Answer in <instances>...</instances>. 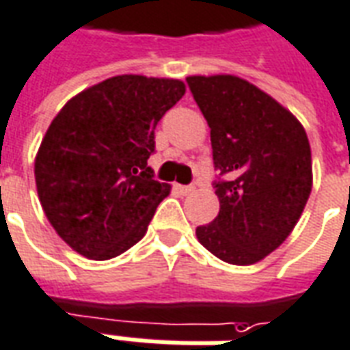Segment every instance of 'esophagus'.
I'll return each instance as SVG.
<instances>
[{
  "instance_id": "1",
  "label": "esophagus",
  "mask_w": 350,
  "mask_h": 350,
  "mask_svg": "<svg viewBox=\"0 0 350 350\" xmlns=\"http://www.w3.org/2000/svg\"><path fill=\"white\" fill-rule=\"evenodd\" d=\"M175 190H177L178 193H183V196H186V193H192V192H193V186L175 185Z\"/></svg>"
}]
</instances>
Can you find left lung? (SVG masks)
Segmentation results:
<instances>
[{"instance_id":"obj_1","label":"left lung","mask_w":350,"mask_h":350,"mask_svg":"<svg viewBox=\"0 0 350 350\" xmlns=\"http://www.w3.org/2000/svg\"><path fill=\"white\" fill-rule=\"evenodd\" d=\"M186 83L208 122L218 172L220 213L196 229L198 241L221 261L254 265L289 237L308 203L313 177L306 130L242 78L188 76Z\"/></svg>"}]
</instances>
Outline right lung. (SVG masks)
I'll use <instances>...</instances> for the list:
<instances>
[{
  "label": "right lung",
  "mask_w": 350,
  "mask_h": 350,
  "mask_svg": "<svg viewBox=\"0 0 350 350\" xmlns=\"http://www.w3.org/2000/svg\"><path fill=\"white\" fill-rule=\"evenodd\" d=\"M185 91L180 80L113 76L70 98L46 130L37 192L52 228L78 254L106 261L144 239L170 193L147 165L154 129Z\"/></svg>",
  "instance_id": "add662e5"
}]
</instances>
